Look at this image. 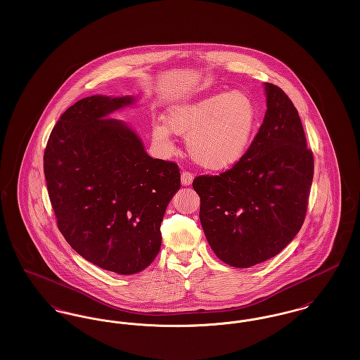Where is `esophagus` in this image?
I'll use <instances>...</instances> for the list:
<instances>
[{"label":"esophagus","instance_id":"obj_1","mask_svg":"<svg viewBox=\"0 0 360 360\" xmlns=\"http://www.w3.org/2000/svg\"><path fill=\"white\" fill-rule=\"evenodd\" d=\"M194 179V174L193 172H188V170H184L182 175H181V182L184 186H190L191 182Z\"/></svg>","mask_w":360,"mask_h":360}]
</instances>
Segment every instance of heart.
I'll list each match as a JSON object with an SVG mask.
<instances>
[{"mask_svg":"<svg viewBox=\"0 0 360 360\" xmlns=\"http://www.w3.org/2000/svg\"><path fill=\"white\" fill-rule=\"evenodd\" d=\"M166 120L167 125H153V140L159 150L172 151V129L176 135H188V155L198 166L220 172L239 163L245 154L257 112L247 93L231 90L175 105L167 112Z\"/></svg>","mask_w":360,"mask_h":360,"instance_id":"heart-1","label":"heart"}]
</instances>
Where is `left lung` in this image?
Masks as SVG:
<instances>
[{"label":"left lung","mask_w":360,"mask_h":360,"mask_svg":"<svg viewBox=\"0 0 360 360\" xmlns=\"http://www.w3.org/2000/svg\"><path fill=\"white\" fill-rule=\"evenodd\" d=\"M264 119L239 163L193 181L209 245L239 269L274 257L294 239L313 181V153L295 106L278 86L264 84Z\"/></svg>","instance_id":"8db88e82"}]
</instances>
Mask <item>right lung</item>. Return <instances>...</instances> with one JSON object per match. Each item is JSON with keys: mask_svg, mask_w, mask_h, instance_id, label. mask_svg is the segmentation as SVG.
I'll use <instances>...</instances> for the list:
<instances>
[{"mask_svg": "<svg viewBox=\"0 0 360 360\" xmlns=\"http://www.w3.org/2000/svg\"><path fill=\"white\" fill-rule=\"evenodd\" d=\"M134 103L132 96L79 100L55 124L44 151L59 231L81 257L121 275L154 262L166 207L181 188L176 163L153 159L127 122L109 117Z\"/></svg>", "mask_w": 360, "mask_h": 360, "instance_id": "obj_1", "label": "right lung"}]
</instances>
